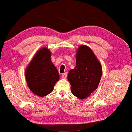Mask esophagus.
I'll return each mask as SVG.
<instances>
[{
  "instance_id": "esophagus-1",
  "label": "esophagus",
  "mask_w": 132,
  "mask_h": 132,
  "mask_svg": "<svg viewBox=\"0 0 132 132\" xmlns=\"http://www.w3.org/2000/svg\"><path fill=\"white\" fill-rule=\"evenodd\" d=\"M67 74L66 72L62 74V78L65 79V78H67Z\"/></svg>"
}]
</instances>
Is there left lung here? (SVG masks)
Here are the masks:
<instances>
[{"instance_id": "obj_1", "label": "left lung", "mask_w": 132, "mask_h": 132, "mask_svg": "<svg viewBox=\"0 0 132 132\" xmlns=\"http://www.w3.org/2000/svg\"><path fill=\"white\" fill-rule=\"evenodd\" d=\"M76 60L75 68L69 71L67 78L72 93L79 99H85L98 88L102 68L93 51L84 45L77 50Z\"/></svg>"}]
</instances>
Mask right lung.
Returning a JSON list of instances; mask_svg holds the SVG:
<instances>
[{
  "instance_id": "add662e5",
  "label": "right lung",
  "mask_w": 132,
  "mask_h": 132,
  "mask_svg": "<svg viewBox=\"0 0 132 132\" xmlns=\"http://www.w3.org/2000/svg\"><path fill=\"white\" fill-rule=\"evenodd\" d=\"M51 52L46 48L37 52L25 70V78L30 89L35 95L45 96L51 93L60 76L51 61Z\"/></svg>"
}]
</instances>
